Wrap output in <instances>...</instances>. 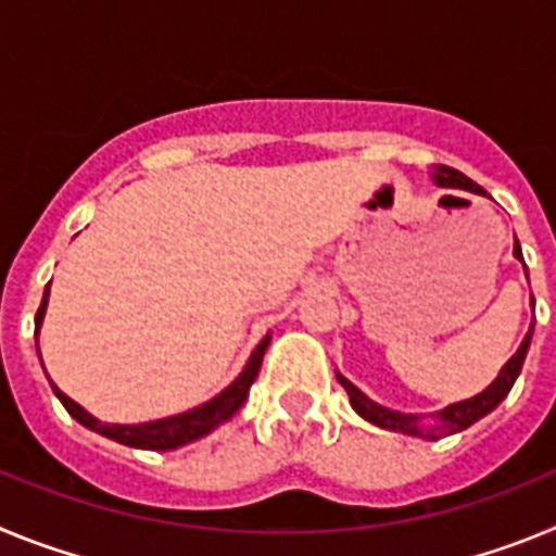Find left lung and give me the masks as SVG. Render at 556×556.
<instances>
[{
    "label": "left lung",
    "instance_id": "obj_1",
    "mask_svg": "<svg viewBox=\"0 0 556 556\" xmlns=\"http://www.w3.org/2000/svg\"><path fill=\"white\" fill-rule=\"evenodd\" d=\"M431 175H434V180L440 186H456V189L481 191V186H476L468 175H462V172L451 169V166L437 164L434 169H431ZM513 253H515V258H520V262H523L518 239H515ZM523 267H527V264H523ZM529 342H532V328H529V333L523 337V342H520L518 353L509 358L507 365L501 367L498 378H495L493 384L481 392V395L470 397V401H462V404H454V406H448L445 412H440V415H437L440 420H437L434 426H420V420H417L415 415H401V412H392V409H384V406L372 404L370 397L362 395V392H358L356 387L348 381V378L339 376V384L345 387V392L351 395L353 409L365 417V420H370V424L381 426V429H390V431H404V434L426 437V440H440V437H448V434H456V431H462V429H468L470 424H476L479 417H484L488 412H493L495 406H498L501 401L509 395V390H513V384H515V378H518L520 367H523V358H527Z\"/></svg>",
    "mask_w": 556,
    "mask_h": 556
}]
</instances>
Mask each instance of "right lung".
I'll use <instances>...</instances> for the list:
<instances>
[{"instance_id": "right-lung-1", "label": "right lung", "mask_w": 556, "mask_h": 556, "mask_svg": "<svg viewBox=\"0 0 556 556\" xmlns=\"http://www.w3.org/2000/svg\"><path fill=\"white\" fill-rule=\"evenodd\" d=\"M47 298H49V287H47V292H43V301L36 312V326H41V320H43V312H47ZM267 345H269V333L262 339V342H258V348H255L253 356H250V362H248V367L242 370V376L236 378L228 390L219 392L214 401L198 406V409L186 412V415H175V417H166V420H155V424H139V426L100 424V420L88 415L80 404H75L72 397L63 395L58 387H52V390H55V395L61 397V404L66 406L68 415L75 417L77 424L86 426V429L100 431V434L111 437V440H116V443H122V445H130V448L172 451V448H178V445L191 443V440H200V437L208 434L211 429H217L219 424H225L228 417H233L236 412H239V406H242L244 397H248L250 384H253L255 376H258V367H262V358H264V351H267Z\"/></svg>"}]
</instances>
